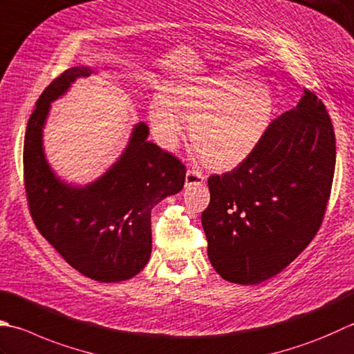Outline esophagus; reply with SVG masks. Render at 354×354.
Returning a JSON list of instances; mask_svg holds the SVG:
<instances>
[{
    "label": "esophagus",
    "instance_id": "34e87169",
    "mask_svg": "<svg viewBox=\"0 0 354 354\" xmlns=\"http://www.w3.org/2000/svg\"><path fill=\"white\" fill-rule=\"evenodd\" d=\"M205 181V176L203 173L195 170V169H189L185 173V185H199Z\"/></svg>",
    "mask_w": 354,
    "mask_h": 354
}]
</instances>
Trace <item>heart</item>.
Returning a JSON list of instances; mask_svg holds the SVG:
<instances>
[{
	"label": "heart",
	"instance_id": "heart-1",
	"mask_svg": "<svg viewBox=\"0 0 354 354\" xmlns=\"http://www.w3.org/2000/svg\"><path fill=\"white\" fill-rule=\"evenodd\" d=\"M270 90L238 75L179 81L150 104V124L159 145L175 149L184 122L205 167L227 171L252 156L273 116Z\"/></svg>",
	"mask_w": 354,
	"mask_h": 354
}]
</instances>
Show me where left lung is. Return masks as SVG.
Masks as SVG:
<instances>
[{"instance_id":"left-lung-1","label":"left lung","mask_w":354,"mask_h":354,"mask_svg":"<svg viewBox=\"0 0 354 354\" xmlns=\"http://www.w3.org/2000/svg\"><path fill=\"white\" fill-rule=\"evenodd\" d=\"M335 164L330 115L304 88L297 106L268 124L250 158L209 178L201 221L221 278L254 286L292 264L321 228Z\"/></svg>"}]
</instances>
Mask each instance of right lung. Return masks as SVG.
Instances as JSON below:
<instances>
[{
  "instance_id": "add662e5",
  "label": "right lung",
  "mask_w": 354,
  "mask_h": 354,
  "mask_svg": "<svg viewBox=\"0 0 354 354\" xmlns=\"http://www.w3.org/2000/svg\"><path fill=\"white\" fill-rule=\"evenodd\" d=\"M87 67H72L41 93L24 140V185L38 232L75 270L100 282L133 278L151 253L150 210L181 192L185 167L176 156L147 141L149 127L136 124L121 158L86 187L55 176L43 151V126L50 102Z\"/></svg>"
}]
</instances>
